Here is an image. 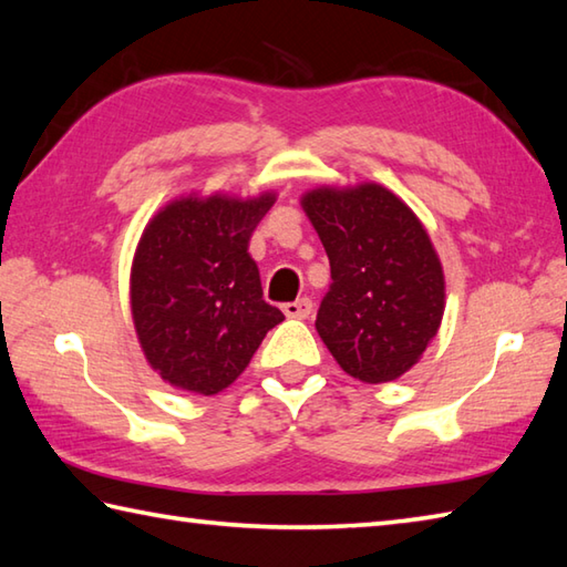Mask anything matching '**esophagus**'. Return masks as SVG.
I'll return each instance as SVG.
<instances>
[{"instance_id":"34e87169","label":"esophagus","mask_w":567,"mask_h":567,"mask_svg":"<svg viewBox=\"0 0 567 567\" xmlns=\"http://www.w3.org/2000/svg\"><path fill=\"white\" fill-rule=\"evenodd\" d=\"M282 311L287 319H307L311 315V299L302 297V299H297V302H287L282 307Z\"/></svg>"}]
</instances>
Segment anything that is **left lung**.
Returning a JSON list of instances; mask_svg holds the SVG:
<instances>
[{
  "label": "left lung",
  "mask_w": 567,
  "mask_h": 567,
  "mask_svg": "<svg viewBox=\"0 0 567 567\" xmlns=\"http://www.w3.org/2000/svg\"><path fill=\"white\" fill-rule=\"evenodd\" d=\"M302 209L327 250L331 285L317 331L348 375L380 384L402 378L439 333L445 277L424 224L378 183L321 185Z\"/></svg>",
  "instance_id": "8db88e82"
}]
</instances>
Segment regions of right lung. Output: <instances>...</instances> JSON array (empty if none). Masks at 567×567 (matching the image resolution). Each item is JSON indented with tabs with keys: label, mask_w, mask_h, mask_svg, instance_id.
<instances>
[{
	"label": "right lung",
	"mask_w": 567,
	"mask_h": 567,
	"mask_svg": "<svg viewBox=\"0 0 567 567\" xmlns=\"http://www.w3.org/2000/svg\"><path fill=\"white\" fill-rule=\"evenodd\" d=\"M275 204L258 197L185 195L153 216L131 262V317L148 365L177 390L219 394L250 363L265 333L285 321L262 299L248 252Z\"/></svg>",
	"instance_id": "add662e5"
}]
</instances>
